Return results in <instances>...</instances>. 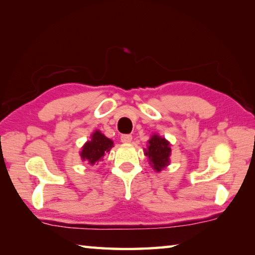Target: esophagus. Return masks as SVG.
Returning a JSON list of instances; mask_svg holds the SVG:
<instances>
[{"label": "esophagus", "instance_id": "1", "mask_svg": "<svg viewBox=\"0 0 255 255\" xmlns=\"http://www.w3.org/2000/svg\"><path fill=\"white\" fill-rule=\"evenodd\" d=\"M120 139H122L123 143H130L131 139H132V136L128 135V133H125V135H122Z\"/></svg>", "mask_w": 255, "mask_h": 255}]
</instances>
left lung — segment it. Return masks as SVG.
I'll return each instance as SVG.
<instances>
[{
  "label": "left lung",
  "mask_w": 255,
  "mask_h": 255,
  "mask_svg": "<svg viewBox=\"0 0 255 255\" xmlns=\"http://www.w3.org/2000/svg\"><path fill=\"white\" fill-rule=\"evenodd\" d=\"M148 149L146 150L145 154L149 158V164L153 166L154 170L157 172L161 171L166 165H169L170 162L169 156L171 148L169 141L157 135H154L148 140Z\"/></svg>",
  "instance_id": "left-lung-1"
}]
</instances>
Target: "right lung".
<instances>
[{"label":"right lung","mask_w":255,"mask_h":255,"mask_svg":"<svg viewBox=\"0 0 255 255\" xmlns=\"http://www.w3.org/2000/svg\"><path fill=\"white\" fill-rule=\"evenodd\" d=\"M112 146H114V141L97 130L96 132H93L92 139L83 146L81 157L82 159L89 161V163H91L93 165L94 163L103 161L105 154L109 152Z\"/></svg>","instance_id":"right-lung-1"}]
</instances>
